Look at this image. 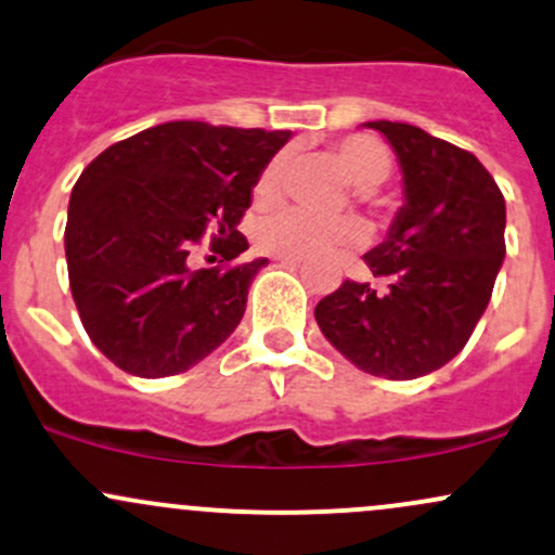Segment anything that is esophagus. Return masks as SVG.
Segmentation results:
<instances>
[{"instance_id": "obj_1", "label": "esophagus", "mask_w": 555, "mask_h": 555, "mask_svg": "<svg viewBox=\"0 0 555 555\" xmlns=\"http://www.w3.org/2000/svg\"><path fill=\"white\" fill-rule=\"evenodd\" d=\"M276 260L282 266H300L302 258H297V255H276Z\"/></svg>"}]
</instances>
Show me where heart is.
Listing matches in <instances>:
<instances>
[{"instance_id":"b5f03b06","label":"heart","mask_w":555,"mask_h":555,"mask_svg":"<svg viewBox=\"0 0 555 555\" xmlns=\"http://www.w3.org/2000/svg\"><path fill=\"white\" fill-rule=\"evenodd\" d=\"M343 176L352 184V197L361 205L374 203V192L392 170V155L387 144L369 133H350L339 139L332 150ZM284 168H287V152H276L271 160L260 168L253 184L255 208H271L282 199ZM253 240L258 249L268 255H306L321 253L332 247H352L363 242V229L356 218H315L297 208H282L258 218L253 227Z\"/></svg>"}]
</instances>
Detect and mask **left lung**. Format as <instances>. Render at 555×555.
<instances>
[{
  "label": "left lung",
  "instance_id": "left-lung-1",
  "mask_svg": "<svg viewBox=\"0 0 555 555\" xmlns=\"http://www.w3.org/2000/svg\"><path fill=\"white\" fill-rule=\"evenodd\" d=\"M398 152L405 205L363 255L385 287L347 279L315 306L324 337L366 374L416 379L453 361L490 302L505 199L472 152L411 124L371 120Z\"/></svg>",
  "mask_w": 555,
  "mask_h": 555
}]
</instances>
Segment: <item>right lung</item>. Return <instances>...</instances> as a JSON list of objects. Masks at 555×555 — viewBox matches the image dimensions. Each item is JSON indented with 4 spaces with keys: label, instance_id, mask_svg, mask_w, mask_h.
Listing matches in <instances>:
<instances>
[{
    "label": "right lung",
    "instance_id": "obj_1",
    "mask_svg": "<svg viewBox=\"0 0 555 555\" xmlns=\"http://www.w3.org/2000/svg\"><path fill=\"white\" fill-rule=\"evenodd\" d=\"M289 131L170 120L115 142L70 192L65 258L89 339L144 379L186 371L240 326L247 289L268 260L242 263L236 231L260 168ZM211 236L216 269L191 249Z\"/></svg>",
    "mask_w": 555,
    "mask_h": 555
}]
</instances>
